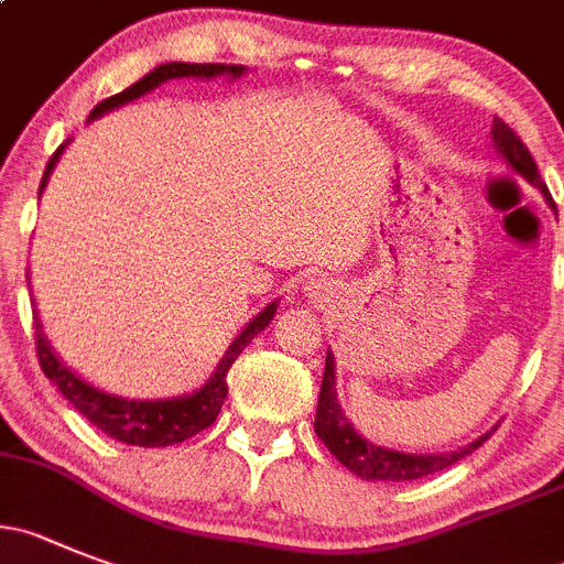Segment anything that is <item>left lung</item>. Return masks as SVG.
<instances>
[{
  "label": "left lung",
  "mask_w": 564,
  "mask_h": 564,
  "mask_svg": "<svg viewBox=\"0 0 564 564\" xmlns=\"http://www.w3.org/2000/svg\"><path fill=\"white\" fill-rule=\"evenodd\" d=\"M492 139H496L498 152L509 161L518 175H523L531 186H536L551 199L549 186L540 177L534 158H531L529 147L520 141V135L509 128L503 119L492 122ZM314 431L319 440L328 445L330 454L341 462L350 473L367 478V481H412V478L431 476L445 467L456 465L459 459L470 456L478 445L489 440V434L478 436L470 442L467 448L454 451V454H436V456H417V454H401V451H389L381 445H372L365 436L356 434L350 420L341 414L339 401H336V378H334V356H325V372H323V387H319V401H317V420H314Z\"/></svg>",
  "instance_id": "1"
}]
</instances>
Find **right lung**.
<instances>
[{"label": "right lung", "instance_id": "1", "mask_svg": "<svg viewBox=\"0 0 564 564\" xmlns=\"http://www.w3.org/2000/svg\"><path fill=\"white\" fill-rule=\"evenodd\" d=\"M245 66H228V63H163V66L152 68L150 75L141 77L139 83H133L130 88H124L122 94H113V97L102 99L97 108L91 110V119L108 113L110 108H119V105L130 102V99L141 97V94L152 91L155 86L166 80H175V77H241ZM63 144L57 147L55 155L46 163V172L41 177V188L44 192L46 177L55 170L57 158H61ZM272 314H275V303L258 314L239 336H236L234 345L228 347L225 359L219 361V367L214 370V376L208 378L199 392L188 394V398H172V401H128V398H116V394L102 392V389L91 387L83 378H77L75 372L68 370L55 354H52L50 341H46L41 323H35V354H39V365L44 370V376L61 389V394L66 398L83 417L91 420L99 431H105L108 436L119 442H128V445H141V448H163V445H175V442L188 440V436L199 434L203 429H208L214 420H217L219 409H223L225 398H228V370L239 354L252 341V336H258L261 330L270 325Z\"/></svg>", "mask_w": 564, "mask_h": 564}]
</instances>
